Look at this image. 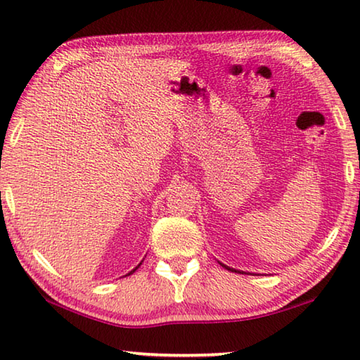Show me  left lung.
<instances>
[{
	"instance_id": "1",
	"label": "left lung",
	"mask_w": 360,
	"mask_h": 360,
	"mask_svg": "<svg viewBox=\"0 0 360 360\" xmlns=\"http://www.w3.org/2000/svg\"><path fill=\"white\" fill-rule=\"evenodd\" d=\"M219 262V260H217ZM219 264H221L225 270H229V271H235V273H246V271H241V270H235V268H231V266H227L225 264H222V262H219Z\"/></svg>"
}]
</instances>
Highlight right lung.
I'll list each match as a JSON object with an SVG mask.
<instances>
[{
  "instance_id": "obj_1",
  "label": "right lung",
  "mask_w": 360,
  "mask_h": 360,
  "mask_svg": "<svg viewBox=\"0 0 360 360\" xmlns=\"http://www.w3.org/2000/svg\"><path fill=\"white\" fill-rule=\"evenodd\" d=\"M143 264V260L141 262H139V264H138V266H135V268H133V270L130 271V273H127V275H133V273H135L136 270H138V268H139V265H141Z\"/></svg>"
}]
</instances>
